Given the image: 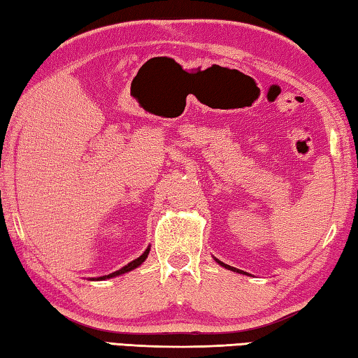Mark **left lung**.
<instances>
[{
	"instance_id": "left-lung-1",
	"label": "left lung",
	"mask_w": 358,
	"mask_h": 358,
	"mask_svg": "<svg viewBox=\"0 0 358 358\" xmlns=\"http://www.w3.org/2000/svg\"><path fill=\"white\" fill-rule=\"evenodd\" d=\"M216 262L220 264L221 266H224V268H229V270H232V271H237V273H243V271H241V270H238V268H234V266H230V265H227V264H224V262H221V260H217V259H216Z\"/></svg>"
}]
</instances>
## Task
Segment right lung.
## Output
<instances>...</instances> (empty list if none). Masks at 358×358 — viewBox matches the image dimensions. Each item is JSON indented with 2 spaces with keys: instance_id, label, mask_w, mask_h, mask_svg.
<instances>
[{
  "instance_id": "add662e5",
  "label": "right lung",
  "mask_w": 358,
  "mask_h": 358,
  "mask_svg": "<svg viewBox=\"0 0 358 358\" xmlns=\"http://www.w3.org/2000/svg\"><path fill=\"white\" fill-rule=\"evenodd\" d=\"M148 252H150V246L147 248V250H145V252L142 254L141 257H137L136 260H132V262H129L128 265H124L123 268H120V270H117V271H113V273H110V275H106V276H99L98 280L99 281H102V280H108V278H115V276H120V275H124V273H128V271H131V270H134V268H137L138 265H142L143 262H145V259L148 257ZM94 280V278H93Z\"/></svg>"
}]
</instances>
